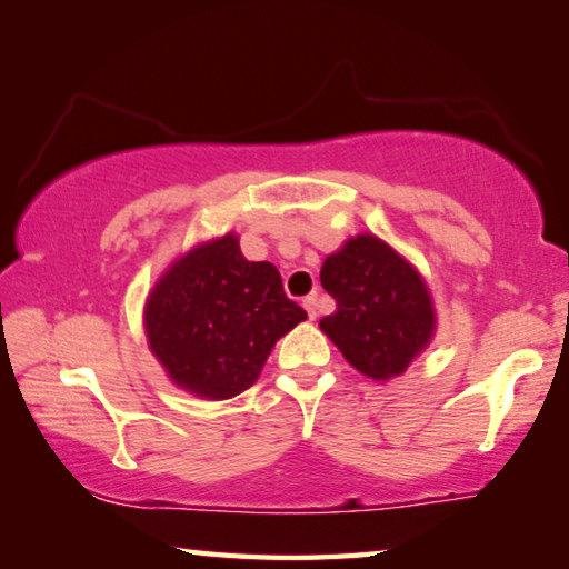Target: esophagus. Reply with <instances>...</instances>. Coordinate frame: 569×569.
I'll use <instances>...</instances> for the list:
<instances>
[{
	"label": "esophagus",
	"mask_w": 569,
	"mask_h": 569,
	"mask_svg": "<svg viewBox=\"0 0 569 569\" xmlns=\"http://www.w3.org/2000/svg\"><path fill=\"white\" fill-rule=\"evenodd\" d=\"M303 308H306V313H308V319H316V293H311V296H306L303 298Z\"/></svg>",
	"instance_id": "esophagus-1"
}]
</instances>
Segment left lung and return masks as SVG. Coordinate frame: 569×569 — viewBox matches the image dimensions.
Instances as JSON below:
<instances>
[{
	"instance_id": "left-lung-1",
	"label": "left lung",
	"mask_w": 569,
	"mask_h": 569,
	"mask_svg": "<svg viewBox=\"0 0 569 569\" xmlns=\"http://www.w3.org/2000/svg\"><path fill=\"white\" fill-rule=\"evenodd\" d=\"M321 286L336 301L321 331L366 377H399L435 333L421 276L377 236H356L326 258Z\"/></svg>"
}]
</instances>
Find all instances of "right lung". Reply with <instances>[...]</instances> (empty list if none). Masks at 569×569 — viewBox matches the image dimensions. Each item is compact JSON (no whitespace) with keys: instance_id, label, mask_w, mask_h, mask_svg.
<instances>
[{"instance_id":"right-lung-1","label":"right lung","mask_w":569,"mask_h":569,"mask_svg":"<svg viewBox=\"0 0 569 569\" xmlns=\"http://www.w3.org/2000/svg\"><path fill=\"white\" fill-rule=\"evenodd\" d=\"M303 319L278 268L246 261L230 233L182 256L146 308L150 349L168 377L216 401L246 391L273 343Z\"/></svg>"}]
</instances>
